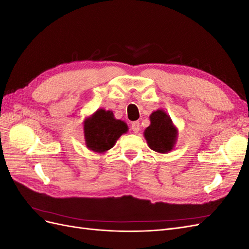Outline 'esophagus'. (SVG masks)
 Returning <instances> with one entry per match:
<instances>
[{
    "mask_svg": "<svg viewBox=\"0 0 249 249\" xmlns=\"http://www.w3.org/2000/svg\"><path fill=\"white\" fill-rule=\"evenodd\" d=\"M131 127H132V130H133L134 133H138L139 130H140V124H139V122H134V123H132Z\"/></svg>",
    "mask_w": 249,
    "mask_h": 249,
    "instance_id": "34e87169",
    "label": "esophagus"
}]
</instances>
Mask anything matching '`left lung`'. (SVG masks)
Returning a JSON list of instances; mask_svg holds the SVG:
<instances>
[{"label":"left lung","instance_id":"1","mask_svg":"<svg viewBox=\"0 0 249 249\" xmlns=\"http://www.w3.org/2000/svg\"><path fill=\"white\" fill-rule=\"evenodd\" d=\"M150 125L144 131L148 146L157 153L166 154L172 149L177 140V129L170 117L162 110L152 113Z\"/></svg>","mask_w":249,"mask_h":249}]
</instances>
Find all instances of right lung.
Returning a JSON list of instances; mask_svg holds the SVG:
<instances>
[{
	"instance_id": "1",
	"label": "right lung",
	"mask_w": 249,
	"mask_h": 249,
	"mask_svg": "<svg viewBox=\"0 0 249 249\" xmlns=\"http://www.w3.org/2000/svg\"><path fill=\"white\" fill-rule=\"evenodd\" d=\"M127 131V125L115 119L111 111L97 110L84 123L86 145L96 153H104L113 147L116 140Z\"/></svg>"
}]
</instances>
